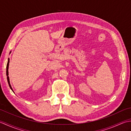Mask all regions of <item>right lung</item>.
Returning <instances> with one entry per match:
<instances>
[{"label": "right lung", "mask_w": 131, "mask_h": 131, "mask_svg": "<svg viewBox=\"0 0 131 131\" xmlns=\"http://www.w3.org/2000/svg\"><path fill=\"white\" fill-rule=\"evenodd\" d=\"M9 58H8V63H7V71H6V73H7V80H8V84H9V86L10 88L11 89V90H12L13 92V89L11 87L10 84V82H9V77H8V68H9Z\"/></svg>", "instance_id": "obj_1"}]
</instances>
